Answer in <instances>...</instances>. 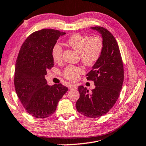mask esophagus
I'll return each mask as SVG.
<instances>
[{"instance_id":"obj_1","label":"esophagus","mask_w":146,"mask_h":146,"mask_svg":"<svg viewBox=\"0 0 146 146\" xmlns=\"http://www.w3.org/2000/svg\"><path fill=\"white\" fill-rule=\"evenodd\" d=\"M69 90H76L77 89V86L75 84H70L69 86Z\"/></svg>"}]
</instances>
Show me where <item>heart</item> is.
<instances>
[{"label":"heart","instance_id":"heart-1","mask_svg":"<svg viewBox=\"0 0 146 146\" xmlns=\"http://www.w3.org/2000/svg\"><path fill=\"white\" fill-rule=\"evenodd\" d=\"M67 43L74 50L79 52L80 60L87 66H92L98 62L103 49V40L99 36L90 37L79 33L71 35L67 40ZM63 48L58 44H55L52 48V58L55 62L62 60ZM84 70L79 66H68L64 69L62 75L71 81L77 80Z\"/></svg>","mask_w":146,"mask_h":146}]
</instances>
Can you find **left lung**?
Here are the masks:
<instances>
[{"label":"left lung","mask_w":146,"mask_h":146,"mask_svg":"<svg viewBox=\"0 0 146 146\" xmlns=\"http://www.w3.org/2000/svg\"><path fill=\"white\" fill-rule=\"evenodd\" d=\"M101 34L103 49L99 59L87 74V80L96 86L92 93L86 87L78 88L80 98L76 108L80 114L88 117L105 115L115 105L119 96L124 78L123 61L114 36L101 27H92Z\"/></svg>","instance_id":"left-lung-1"}]
</instances>
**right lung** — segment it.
Instances as JSON below:
<instances>
[{
    "instance_id": "obj_1",
    "label": "right lung",
    "mask_w": 146,
    "mask_h": 146,
    "mask_svg": "<svg viewBox=\"0 0 146 146\" xmlns=\"http://www.w3.org/2000/svg\"><path fill=\"white\" fill-rule=\"evenodd\" d=\"M66 34L44 29L31 34L21 47L16 60L14 86L21 103L36 118L49 117L68 88L62 84L50 86L45 76L54 66L52 48L59 37Z\"/></svg>"
}]
</instances>
